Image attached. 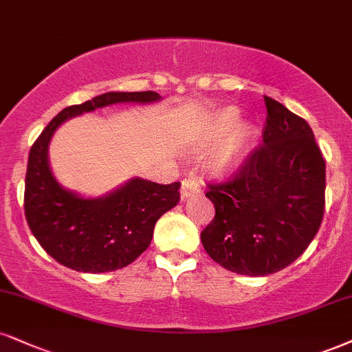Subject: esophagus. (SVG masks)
<instances>
[{
    "label": "esophagus",
    "instance_id": "1",
    "mask_svg": "<svg viewBox=\"0 0 352 352\" xmlns=\"http://www.w3.org/2000/svg\"><path fill=\"white\" fill-rule=\"evenodd\" d=\"M197 192H201V186H199L197 181H194L192 177L183 181V184H181V197L188 199Z\"/></svg>",
    "mask_w": 352,
    "mask_h": 352
}]
</instances>
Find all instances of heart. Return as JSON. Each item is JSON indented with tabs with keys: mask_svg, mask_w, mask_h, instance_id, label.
I'll return each mask as SVG.
<instances>
[{
	"mask_svg": "<svg viewBox=\"0 0 352 352\" xmlns=\"http://www.w3.org/2000/svg\"><path fill=\"white\" fill-rule=\"evenodd\" d=\"M240 120V112L233 107H225L220 109L212 119V133L215 138H220L227 135L230 130L238 124ZM256 138V129L251 124H241L238 125L232 138L222 150L219 151L212 160L210 166L215 169L217 173H227L235 169L243 160H245L246 153H248L251 145H253Z\"/></svg>",
	"mask_w": 352,
	"mask_h": 352,
	"instance_id": "1",
	"label": "heart"
}]
</instances>
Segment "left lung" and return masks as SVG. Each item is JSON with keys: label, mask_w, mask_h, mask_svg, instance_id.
Here are the masks:
<instances>
[{"label": "left lung", "mask_w": 352, "mask_h": 352, "mask_svg": "<svg viewBox=\"0 0 352 352\" xmlns=\"http://www.w3.org/2000/svg\"><path fill=\"white\" fill-rule=\"evenodd\" d=\"M263 145L235 177L209 184L214 220L201 240L207 254L236 274L267 276L309 248L324 212V160L310 125L272 98Z\"/></svg>", "instance_id": "obj_1"}]
</instances>
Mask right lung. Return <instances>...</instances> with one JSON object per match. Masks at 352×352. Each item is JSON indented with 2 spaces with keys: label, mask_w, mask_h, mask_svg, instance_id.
I'll list each match as a JSON object with an SVG mask.
<instances>
[{
  "label": "right lung",
  "mask_w": 352,
  "mask_h": 352,
  "mask_svg": "<svg viewBox=\"0 0 352 352\" xmlns=\"http://www.w3.org/2000/svg\"><path fill=\"white\" fill-rule=\"evenodd\" d=\"M162 101L155 91H111L65 107L43 129L29 153L24 212L30 232L55 261L78 272H109L129 266L150 246L155 223L179 202V183L132 177L106 196L83 197L55 179L49 163L52 137L63 122L119 102Z\"/></svg>",
  "instance_id": "obj_1"
}]
</instances>
